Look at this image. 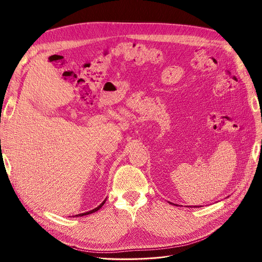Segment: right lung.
<instances>
[{
	"instance_id": "add662e5",
	"label": "right lung",
	"mask_w": 262,
	"mask_h": 262,
	"mask_svg": "<svg viewBox=\"0 0 262 262\" xmlns=\"http://www.w3.org/2000/svg\"><path fill=\"white\" fill-rule=\"evenodd\" d=\"M106 200L107 199H105L103 202H101L100 204H99V206L97 207V208H95V209H93V210H91V211H88V212H85V213H81V214H77V215H75V217H79V216H80V217H81V216H84V215H89V214H92V213H95L96 211H98L101 207H103L104 206V203L106 202Z\"/></svg>"
}]
</instances>
